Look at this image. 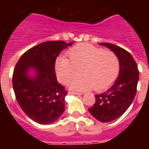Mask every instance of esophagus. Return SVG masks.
Masks as SVG:
<instances>
[{"label":"esophagus","mask_w":149,"mask_h":149,"mask_svg":"<svg viewBox=\"0 0 149 149\" xmlns=\"http://www.w3.org/2000/svg\"><path fill=\"white\" fill-rule=\"evenodd\" d=\"M81 93H77V92H73V91H70L68 92V95H81Z\"/></svg>","instance_id":"esophagus-1"}]
</instances>
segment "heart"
I'll return each instance as SVG.
<instances>
[{
	"label": "heart",
	"instance_id": "obj_1",
	"mask_svg": "<svg viewBox=\"0 0 149 149\" xmlns=\"http://www.w3.org/2000/svg\"><path fill=\"white\" fill-rule=\"evenodd\" d=\"M68 59L60 56L56 60V77L63 84H68L80 76L84 77L69 84L71 89L88 90L94 88L101 91L113 84L119 75L120 62L111 51L82 43L74 46L68 51Z\"/></svg>",
	"mask_w": 149,
	"mask_h": 149
}]
</instances>
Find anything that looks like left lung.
<instances>
[{
  "mask_svg": "<svg viewBox=\"0 0 149 149\" xmlns=\"http://www.w3.org/2000/svg\"><path fill=\"white\" fill-rule=\"evenodd\" d=\"M99 44L113 51L120 62L118 79L106 92L95 95V102L89 108L91 115L97 120L108 122L123 115L132 103L136 93L139 70L128 51L116 45L107 42Z\"/></svg>",
  "mask_w": 149,
  "mask_h": 149,
  "instance_id": "obj_1",
  "label": "left lung"
}]
</instances>
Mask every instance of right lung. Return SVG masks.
<instances>
[{
    "mask_svg": "<svg viewBox=\"0 0 149 149\" xmlns=\"http://www.w3.org/2000/svg\"><path fill=\"white\" fill-rule=\"evenodd\" d=\"M73 42L48 41L34 46L23 54L17 62L13 74L15 98L24 113L39 124H51L65 110V87L57 82L56 59L62 51ZM36 74L31 78L29 70Z\"/></svg>",
    "mask_w": 149,
    "mask_h": 149,
    "instance_id": "right-lung-1",
    "label": "right lung"
}]
</instances>
